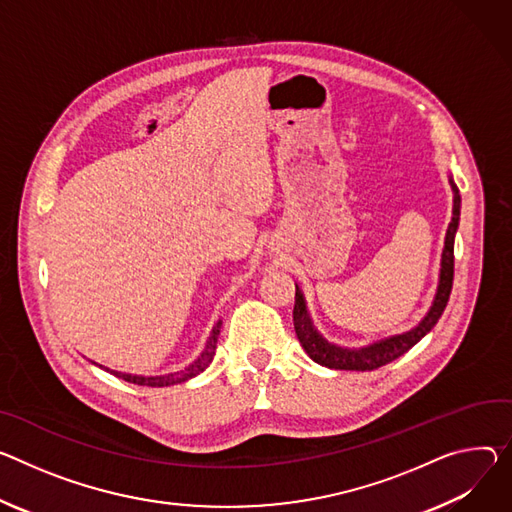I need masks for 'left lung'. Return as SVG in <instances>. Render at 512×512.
<instances>
[{
    "instance_id": "left-lung-1",
    "label": "left lung",
    "mask_w": 512,
    "mask_h": 512,
    "mask_svg": "<svg viewBox=\"0 0 512 512\" xmlns=\"http://www.w3.org/2000/svg\"><path fill=\"white\" fill-rule=\"evenodd\" d=\"M449 183L453 190V218L447 228L445 249H443V259H441L439 288H437V296H435V302H433L429 314L421 322H418V327H414L412 331H408L404 335L384 339L380 343L367 345L363 349H343V347L327 343L316 333V329L312 327V322L308 318V312H306L304 296L300 294V290L296 286L294 329L300 339V345L304 347V351L310 355L312 361H316L324 367H331V369L371 371V369H378L382 365H388L390 361L404 355L410 347H414L435 327L449 302V294L453 288V241H455V232H457V224H459V208H461V196H459L457 185L453 179H449Z\"/></svg>"
}]
</instances>
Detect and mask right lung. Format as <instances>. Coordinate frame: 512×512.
<instances>
[{"label": "right lung", "instance_id": "obj_1", "mask_svg": "<svg viewBox=\"0 0 512 512\" xmlns=\"http://www.w3.org/2000/svg\"><path fill=\"white\" fill-rule=\"evenodd\" d=\"M220 327H222V320L216 322V327L212 329V335L208 339V345L206 349L202 351V355L190 365L185 367L181 371H177V374H167V376H155V378H145V376H130V374H118V371H110V374H114L116 378H122L130 384H138V386H151V388H161V386H171V384H181L185 380H190L198 374H202V371L212 363V357H214V351H216V341H218V335H220Z\"/></svg>", "mask_w": 512, "mask_h": 512}]
</instances>
